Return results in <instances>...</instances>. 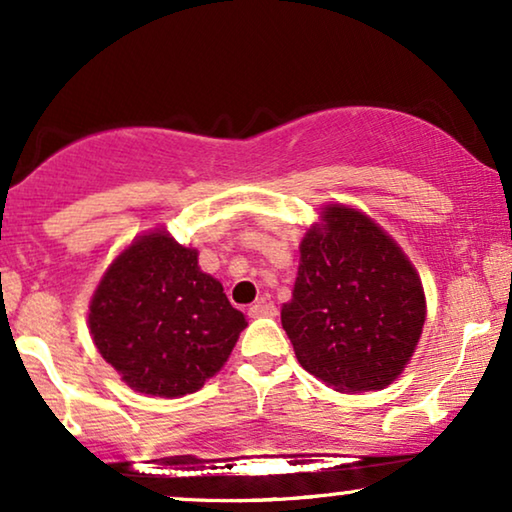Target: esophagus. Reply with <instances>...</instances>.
I'll return each instance as SVG.
<instances>
[{
  "label": "esophagus",
  "instance_id": "34e87169",
  "mask_svg": "<svg viewBox=\"0 0 512 512\" xmlns=\"http://www.w3.org/2000/svg\"><path fill=\"white\" fill-rule=\"evenodd\" d=\"M276 313H278L276 306H273L271 301H266V299H259V301H255L253 306L248 308L250 318H273V315H276Z\"/></svg>",
  "mask_w": 512,
  "mask_h": 512
}]
</instances>
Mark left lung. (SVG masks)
Returning a JSON list of instances; mask_svg holds the SVG:
<instances>
[{
	"label": "left lung",
	"mask_w": 512,
	"mask_h": 512,
	"mask_svg": "<svg viewBox=\"0 0 512 512\" xmlns=\"http://www.w3.org/2000/svg\"><path fill=\"white\" fill-rule=\"evenodd\" d=\"M301 241L292 301L280 322L308 373L334 390H383L424 325L420 278L397 243L355 208L329 206Z\"/></svg>",
	"instance_id": "left-lung-1"
}]
</instances>
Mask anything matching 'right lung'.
<instances>
[{
	"label": "right lung",
	"instance_id": "right-lung-1",
	"mask_svg": "<svg viewBox=\"0 0 512 512\" xmlns=\"http://www.w3.org/2000/svg\"><path fill=\"white\" fill-rule=\"evenodd\" d=\"M246 318L197 250L167 232L141 236L106 271L90 306V334L122 380L141 394L174 399L222 369Z\"/></svg>",
	"mask_w": 512,
	"mask_h": 512
}]
</instances>
